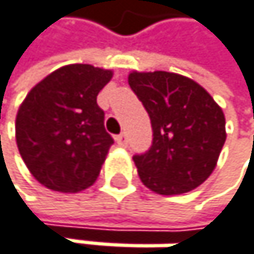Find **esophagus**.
Instances as JSON below:
<instances>
[{
	"mask_svg": "<svg viewBox=\"0 0 254 254\" xmlns=\"http://www.w3.org/2000/svg\"><path fill=\"white\" fill-rule=\"evenodd\" d=\"M115 140H117V143H119L120 146H126V145H128V135H126L125 132H122V134L117 135Z\"/></svg>",
	"mask_w": 254,
	"mask_h": 254,
	"instance_id": "obj_1",
	"label": "esophagus"
}]
</instances>
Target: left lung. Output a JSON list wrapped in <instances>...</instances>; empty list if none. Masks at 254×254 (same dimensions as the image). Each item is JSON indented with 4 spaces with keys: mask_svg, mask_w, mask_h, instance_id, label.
I'll use <instances>...</instances> for the list:
<instances>
[{
    "mask_svg": "<svg viewBox=\"0 0 254 254\" xmlns=\"http://www.w3.org/2000/svg\"><path fill=\"white\" fill-rule=\"evenodd\" d=\"M131 90L148 112L153 142L134 154L142 183L156 193H186L207 180L226 139L225 115L200 84L186 76L134 71Z\"/></svg>",
    "mask_w": 254,
    "mask_h": 254,
    "instance_id": "left-lung-1",
    "label": "left lung"
}]
</instances>
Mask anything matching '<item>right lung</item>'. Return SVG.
Masks as SVG:
<instances>
[{
  "mask_svg": "<svg viewBox=\"0 0 254 254\" xmlns=\"http://www.w3.org/2000/svg\"><path fill=\"white\" fill-rule=\"evenodd\" d=\"M112 71L73 64L48 74L28 93L15 123L21 158L40 184L58 192L92 186L112 135L96 103Z\"/></svg>",
  "mask_w": 254,
  "mask_h": 254,
  "instance_id": "1",
  "label": "right lung"
}]
</instances>
